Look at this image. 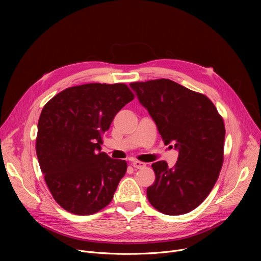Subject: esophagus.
Masks as SVG:
<instances>
[{"mask_svg":"<svg viewBox=\"0 0 261 261\" xmlns=\"http://www.w3.org/2000/svg\"><path fill=\"white\" fill-rule=\"evenodd\" d=\"M131 164H132V166H133L134 168H138V169L144 168V167L146 166V163L141 162V161H132Z\"/></svg>","mask_w":261,"mask_h":261,"instance_id":"1","label":"esophagus"}]
</instances>
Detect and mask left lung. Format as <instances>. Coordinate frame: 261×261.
<instances>
[{"mask_svg":"<svg viewBox=\"0 0 261 261\" xmlns=\"http://www.w3.org/2000/svg\"><path fill=\"white\" fill-rule=\"evenodd\" d=\"M156 123L163 142L173 143L179 159L173 168L166 161L152 164L154 183L147 198L160 213H189L214 188L224 160L225 127L213 101L169 79L130 85Z\"/></svg>","mask_w":261,"mask_h":261,"instance_id":"1","label":"left lung"}]
</instances>
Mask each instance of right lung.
Returning <instances> with one entry per match:
<instances>
[{
    "mask_svg": "<svg viewBox=\"0 0 261 261\" xmlns=\"http://www.w3.org/2000/svg\"><path fill=\"white\" fill-rule=\"evenodd\" d=\"M133 99L125 84H86L63 90L43 107L37 158L53 198L68 213L92 215L112 201L127 162L100 152V145L117 112Z\"/></svg>",
    "mask_w": 261,
    "mask_h": 261,
    "instance_id": "right-lung-1",
    "label": "right lung"
}]
</instances>
